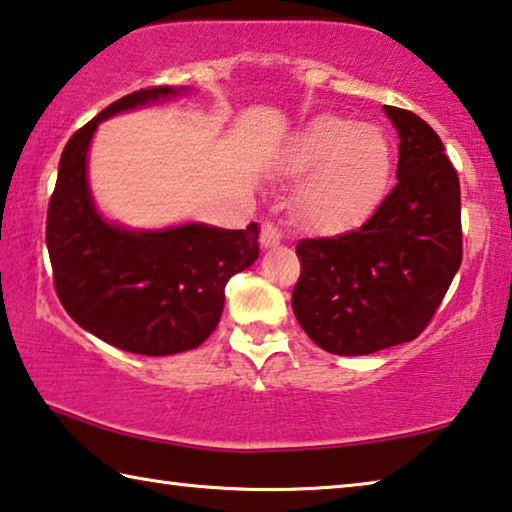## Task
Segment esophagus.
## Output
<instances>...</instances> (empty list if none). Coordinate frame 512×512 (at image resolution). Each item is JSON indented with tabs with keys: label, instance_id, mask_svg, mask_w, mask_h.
<instances>
[{
	"label": "esophagus",
	"instance_id": "obj_1",
	"mask_svg": "<svg viewBox=\"0 0 512 512\" xmlns=\"http://www.w3.org/2000/svg\"><path fill=\"white\" fill-rule=\"evenodd\" d=\"M259 241H262L264 248H273V246H277V244H280V241H282V230L277 228L275 223L266 221V223L262 225V237H259Z\"/></svg>",
	"mask_w": 512,
	"mask_h": 512
}]
</instances>
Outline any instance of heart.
Here are the masks:
<instances>
[{"label":"heart","mask_w":512,"mask_h":512,"mask_svg":"<svg viewBox=\"0 0 512 512\" xmlns=\"http://www.w3.org/2000/svg\"><path fill=\"white\" fill-rule=\"evenodd\" d=\"M284 167L305 178L296 192L298 219L311 230L343 232L377 205L393 155L377 126L320 115L293 137Z\"/></svg>","instance_id":"b5f03b06"}]
</instances>
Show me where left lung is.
<instances>
[{
	"label": "left lung",
	"instance_id": "8db88e82",
	"mask_svg": "<svg viewBox=\"0 0 512 512\" xmlns=\"http://www.w3.org/2000/svg\"><path fill=\"white\" fill-rule=\"evenodd\" d=\"M400 137L397 185L361 228L302 239L291 307L318 348L361 357L418 336L461 268V185L427 121L384 106Z\"/></svg>",
	"mask_w": 512,
	"mask_h": 512
}]
</instances>
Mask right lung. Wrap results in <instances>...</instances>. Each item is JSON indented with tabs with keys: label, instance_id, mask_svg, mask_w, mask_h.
<instances>
[{
	"label": "right lung",
	"instance_id": "obj_1",
	"mask_svg": "<svg viewBox=\"0 0 512 512\" xmlns=\"http://www.w3.org/2000/svg\"><path fill=\"white\" fill-rule=\"evenodd\" d=\"M185 92L160 85L126 94L69 137L47 212L49 259L67 314L97 339L149 357L198 348L219 325L225 284L259 257L257 223L131 230L94 203L88 151L101 121Z\"/></svg>",
	"mask_w": 512,
	"mask_h": 512
}]
</instances>
